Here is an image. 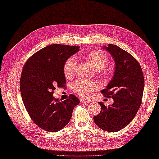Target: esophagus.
<instances>
[{
    "label": "esophagus",
    "instance_id": "1",
    "mask_svg": "<svg viewBox=\"0 0 159 159\" xmlns=\"http://www.w3.org/2000/svg\"><path fill=\"white\" fill-rule=\"evenodd\" d=\"M80 102H81V103H86V104H88V103H90V100H85V99H80Z\"/></svg>",
    "mask_w": 159,
    "mask_h": 159
}]
</instances>
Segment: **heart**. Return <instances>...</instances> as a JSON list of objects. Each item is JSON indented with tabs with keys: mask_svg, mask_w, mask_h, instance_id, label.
Segmentation results:
<instances>
[{
	"mask_svg": "<svg viewBox=\"0 0 159 159\" xmlns=\"http://www.w3.org/2000/svg\"><path fill=\"white\" fill-rule=\"evenodd\" d=\"M82 58L90 65L92 68L96 71H100L106 66L109 62V57L102 50H93L86 53H84ZM76 66V60L75 57H70L64 64L63 72L67 78H70L74 74ZM111 69L109 68L102 70V74L109 75L111 74ZM98 84L89 82L84 80H78L74 84L73 90L81 96L88 97L92 94V92L98 89Z\"/></svg>",
	"mask_w": 159,
	"mask_h": 159,
	"instance_id": "heart-1",
	"label": "heart"
}]
</instances>
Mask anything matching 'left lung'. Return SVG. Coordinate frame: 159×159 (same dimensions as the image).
Instances as JSON below:
<instances>
[{
    "instance_id": "obj_1",
    "label": "left lung",
    "mask_w": 159,
    "mask_h": 159,
    "mask_svg": "<svg viewBox=\"0 0 159 159\" xmlns=\"http://www.w3.org/2000/svg\"><path fill=\"white\" fill-rule=\"evenodd\" d=\"M102 48L113 58L115 69L113 78L101 92L114 102L107 107L99 102L101 111L94 117V121L102 130L115 132L132 121L141 105L144 74L136 59L125 50L111 44Z\"/></svg>"
}]
</instances>
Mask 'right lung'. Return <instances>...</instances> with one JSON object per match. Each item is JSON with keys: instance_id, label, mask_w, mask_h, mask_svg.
<instances>
[{"instance_id": "add662e5", "label": "right lung", "mask_w": 159, "mask_h": 159, "mask_svg": "<svg viewBox=\"0 0 159 159\" xmlns=\"http://www.w3.org/2000/svg\"><path fill=\"white\" fill-rule=\"evenodd\" d=\"M79 46L51 44L36 52L27 61L21 73L20 91L23 102L32 121L50 132L66 126L80 100L71 94L62 100L53 97L56 87H63L64 64L79 51Z\"/></svg>"}]
</instances>
